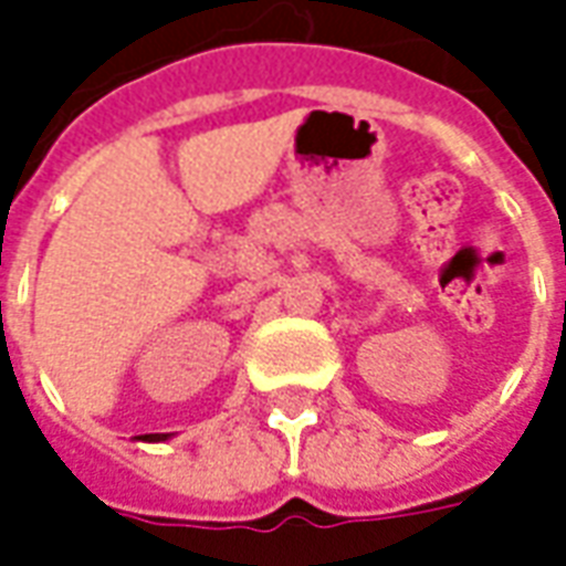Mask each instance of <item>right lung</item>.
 I'll return each instance as SVG.
<instances>
[{
  "label": "right lung",
  "mask_w": 566,
  "mask_h": 566,
  "mask_svg": "<svg viewBox=\"0 0 566 566\" xmlns=\"http://www.w3.org/2000/svg\"><path fill=\"white\" fill-rule=\"evenodd\" d=\"M172 437V433H145V437H136L142 442H166V439Z\"/></svg>",
  "instance_id": "right-lung-1"
}]
</instances>
